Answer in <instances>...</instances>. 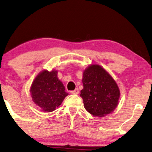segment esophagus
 I'll list each match as a JSON object with an SVG mask.
<instances>
[{
  "label": "esophagus",
  "instance_id": "esophagus-1",
  "mask_svg": "<svg viewBox=\"0 0 152 152\" xmlns=\"http://www.w3.org/2000/svg\"><path fill=\"white\" fill-rule=\"evenodd\" d=\"M72 94H74V95H78L79 94V91L78 89H74V91H71Z\"/></svg>",
  "mask_w": 152,
  "mask_h": 152
}]
</instances>
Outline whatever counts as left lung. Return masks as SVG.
<instances>
[{
    "label": "left lung",
    "mask_w": 152,
    "mask_h": 152,
    "mask_svg": "<svg viewBox=\"0 0 152 152\" xmlns=\"http://www.w3.org/2000/svg\"><path fill=\"white\" fill-rule=\"evenodd\" d=\"M80 97L84 107L94 117H102L119 104L120 90L111 75L98 64H91L83 73Z\"/></svg>",
    "instance_id": "left-lung-1"
}]
</instances>
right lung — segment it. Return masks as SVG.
<instances>
[{
	"label": "right lung",
	"mask_w": 152,
	"mask_h": 152,
	"mask_svg": "<svg viewBox=\"0 0 152 152\" xmlns=\"http://www.w3.org/2000/svg\"><path fill=\"white\" fill-rule=\"evenodd\" d=\"M57 74L56 69H44L36 76L31 84L30 93L33 102L43 112L55 110L68 95Z\"/></svg>",
	"instance_id": "right-lung-1"
}]
</instances>
